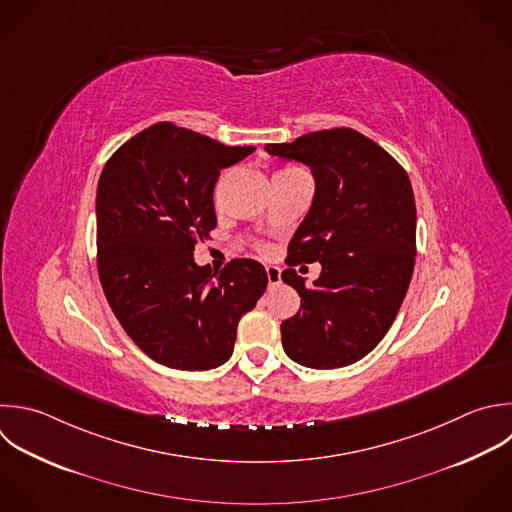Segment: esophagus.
Instances as JSON below:
<instances>
[{
	"instance_id": "esophagus-1",
	"label": "esophagus",
	"mask_w": 512,
	"mask_h": 512,
	"mask_svg": "<svg viewBox=\"0 0 512 512\" xmlns=\"http://www.w3.org/2000/svg\"><path fill=\"white\" fill-rule=\"evenodd\" d=\"M266 276H268V286L270 288H274L282 282V272L276 266H266Z\"/></svg>"
}]
</instances>
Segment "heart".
<instances>
[{"label": "heart", "instance_id": "obj_1", "mask_svg": "<svg viewBox=\"0 0 512 512\" xmlns=\"http://www.w3.org/2000/svg\"><path fill=\"white\" fill-rule=\"evenodd\" d=\"M286 172H296V168H286V170H280L278 174H286Z\"/></svg>", "mask_w": 512, "mask_h": 512}]
</instances>
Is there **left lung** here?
<instances>
[{"label": "left lung", "instance_id": "1", "mask_svg": "<svg viewBox=\"0 0 512 512\" xmlns=\"http://www.w3.org/2000/svg\"><path fill=\"white\" fill-rule=\"evenodd\" d=\"M266 152L312 170V206L288 244L282 280L300 310L282 322L284 352L318 370L364 358L392 326L416 256V206L404 168L352 128L310 132ZM320 261L306 287L293 266Z\"/></svg>", "mask_w": 512, "mask_h": 512}]
</instances>
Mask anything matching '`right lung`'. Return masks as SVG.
Listing matches in <instances>:
<instances>
[{
  "label": "right lung",
  "instance_id": "add662e5",
  "mask_svg": "<svg viewBox=\"0 0 512 512\" xmlns=\"http://www.w3.org/2000/svg\"><path fill=\"white\" fill-rule=\"evenodd\" d=\"M252 152L160 122L120 146L100 176L104 294L138 348L168 368L224 364L240 318L268 286L264 266L250 258H236L220 272L194 262V246L216 228L220 170Z\"/></svg>",
  "mask_w": 512,
  "mask_h": 512
}]
</instances>
